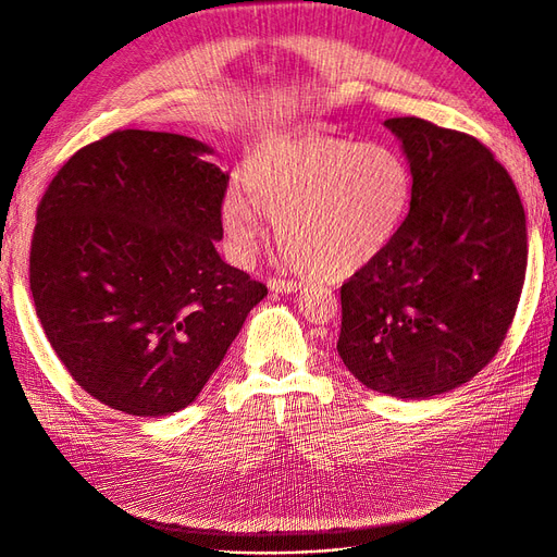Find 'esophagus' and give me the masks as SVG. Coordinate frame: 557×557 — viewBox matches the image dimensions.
<instances>
[{
    "label": "esophagus",
    "instance_id": "1",
    "mask_svg": "<svg viewBox=\"0 0 557 557\" xmlns=\"http://www.w3.org/2000/svg\"><path fill=\"white\" fill-rule=\"evenodd\" d=\"M267 288L272 293H297V290H301V283L285 281V278H272L267 283Z\"/></svg>",
    "mask_w": 557,
    "mask_h": 557
}]
</instances>
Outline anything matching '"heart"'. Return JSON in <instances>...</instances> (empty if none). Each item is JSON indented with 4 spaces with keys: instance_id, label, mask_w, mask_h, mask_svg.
<instances>
[{
    "instance_id": "1",
    "label": "heart",
    "mask_w": 557,
    "mask_h": 557,
    "mask_svg": "<svg viewBox=\"0 0 557 557\" xmlns=\"http://www.w3.org/2000/svg\"><path fill=\"white\" fill-rule=\"evenodd\" d=\"M242 188L221 205L234 262L256 260L272 218L290 264L334 278L358 272L395 239L411 205V170L393 146L299 132L252 146Z\"/></svg>"
}]
</instances>
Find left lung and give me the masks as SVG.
Wrapping results in <instances>:
<instances>
[{"instance_id":"8db88e82","label":"left lung","mask_w":557,"mask_h":557,"mask_svg":"<svg viewBox=\"0 0 557 557\" xmlns=\"http://www.w3.org/2000/svg\"><path fill=\"white\" fill-rule=\"evenodd\" d=\"M411 170L395 239L342 285L336 350L376 393L428 399L495 358L528 269L525 209L479 139L423 117H387Z\"/></svg>"}]
</instances>
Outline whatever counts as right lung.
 <instances>
[{"instance_id": "1", "label": "right lung", "mask_w": 557, "mask_h": 557, "mask_svg": "<svg viewBox=\"0 0 557 557\" xmlns=\"http://www.w3.org/2000/svg\"><path fill=\"white\" fill-rule=\"evenodd\" d=\"M213 148L121 129L64 162L37 209L29 290L66 372L129 416L188 407L267 288L215 250Z\"/></svg>"}]
</instances>
